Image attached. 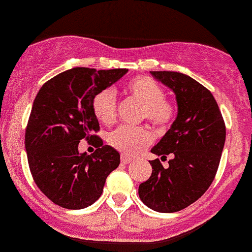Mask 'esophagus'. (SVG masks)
Listing matches in <instances>:
<instances>
[{
    "label": "esophagus",
    "mask_w": 252,
    "mask_h": 252,
    "mask_svg": "<svg viewBox=\"0 0 252 252\" xmlns=\"http://www.w3.org/2000/svg\"><path fill=\"white\" fill-rule=\"evenodd\" d=\"M121 161H122L124 164H130V162L132 161V158H128V156H126V155H122V156H121Z\"/></svg>",
    "instance_id": "1"
}]
</instances>
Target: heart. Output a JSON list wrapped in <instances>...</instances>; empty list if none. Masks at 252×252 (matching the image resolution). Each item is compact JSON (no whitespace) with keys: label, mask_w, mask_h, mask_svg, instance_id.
Instances as JSON below:
<instances>
[{"label":"heart","mask_w":252,"mask_h":252,"mask_svg":"<svg viewBox=\"0 0 252 252\" xmlns=\"http://www.w3.org/2000/svg\"><path fill=\"white\" fill-rule=\"evenodd\" d=\"M126 91L142 104L140 118L148 120L155 127L166 130L177 117V108L165 100V91L148 76H138L126 84ZM92 110L100 122L113 124L117 118V94L113 88H105L94 94ZM109 144L126 156H138L154 142V134L146 126H121L110 132Z\"/></svg>","instance_id":"obj_1"}]
</instances>
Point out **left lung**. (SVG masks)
<instances>
[{"label":"left lung","mask_w":252,"mask_h":252,"mask_svg":"<svg viewBox=\"0 0 252 252\" xmlns=\"http://www.w3.org/2000/svg\"><path fill=\"white\" fill-rule=\"evenodd\" d=\"M176 94L178 116L151 152L166 159L150 161L152 174L139 185V198L162 213L178 212L202 196L215 180L225 144L226 128L212 94L190 76L176 71H151Z\"/></svg>","instance_id":"obj_1"}]
</instances>
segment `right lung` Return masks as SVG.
Here are the masks:
<instances>
[{
  "instance_id": "1",
  "label": "right lung",
  "mask_w": 252,
  "mask_h": 252,
  "mask_svg": "<svg viewBox=\"0 0 252 252\" xmlns=\"http://www.w3.org/2000/svg\"><path fill=\"white\" fill-rule=\"evenodd\" d=\"M126 72L74 67L48 80L36 94L24 146L36 186L54 204L67 209L94 204L120 165V154L96 135L100 126L92 100ZM83 138L96 147L92 155L79 154Z\"/></svg>"
}]
</instances>
